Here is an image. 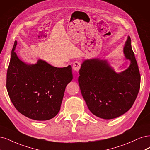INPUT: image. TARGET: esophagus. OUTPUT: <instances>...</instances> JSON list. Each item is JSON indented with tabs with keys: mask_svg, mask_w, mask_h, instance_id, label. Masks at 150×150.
I'll use <instances>...</instances> for the list:
<instances>
[{
	"mask_svg": "<svg viewBox=\"0 0 150 150\" xmlns=\"http://www.w3.org/2000/svg\"><path fill=\"white\" fill-rule=\"evenodd\" d=\"M81 67V63L79 61H75L73 64V69L74 70L78 71Z\"/></svg>",
	"mask_w": 150,
	"mask_h": 150,
	"instance_id": "34e87169",
	"label": "esophagus"
}]
</instances>
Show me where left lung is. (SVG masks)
Masks as SVG:
<instances>
[{
	"label": "left lung",
	"mask_w": 150,
	"mask_h": 150,
	"mask_svg": "<svg viewBox=\"0 0 150 150\" xmlns=\"http://www.w3.org/2000/svg\"><path fill=\"white\" fill-rule=\"evenodd\" d=\"M131 64L117 74L105 60H86L79 70V83L90 112L110 120L123 115L132 108L140 88L139 71L128 36L123 49Z\"/></svg>",
	"instance_id": "left-lung-1"
}]
</instances>
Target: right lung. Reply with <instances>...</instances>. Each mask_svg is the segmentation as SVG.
<instances>
[{
	"instance_id": "add662e5",
	"label": "right lung",
	"mask_w": 150,
	"mask_h": 150,
	"mask_svg": "<svg viewBox=\"0 0 150 150\" xmlns=\"http://www.w3.org/2000/svg\"><path fill=\"white\" fill-rule=\"evenodd\" d=\"M7 69L6 86L15 108L32 120L52 119L60 109L66 86L73 79L71 67H53L39 60L27 65L19 60L14 50Z\"/></svg>"
}]
</instances>
